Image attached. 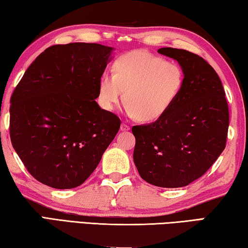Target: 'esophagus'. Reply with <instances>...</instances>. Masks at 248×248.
Instances as JSON below:
<instances>
[{"label": "esophagus", "instance_id": "34e87169", "mask_svg": "<svg viewBox=\"0 0 248 248\" xmlns=\"http://www.w3.org/2000/svg\"><path fill=\"white\" fill-rule=\"evenodd\" d=\"M120 130H121V131H128V130H130V125H128L127 124H124V123H123V124H121Z\"/></svg>", "mask_w": 248, "mask_h": 248}]
</instances>
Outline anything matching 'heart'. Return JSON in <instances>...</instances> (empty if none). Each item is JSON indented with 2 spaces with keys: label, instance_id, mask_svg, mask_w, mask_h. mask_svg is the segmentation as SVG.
<instances>
[{
  "label": "heart",
  "instance_id": "1",
  "mask_svg": "<svg viewBox=\"0 0 248 248\" xmlns=\"http://www.w3.org/2000/svg\"><path fill=\"white\" fill-rule=\"evenodd\" d=\"M184 82L179 64L145 50H133L114 62L112 75L100 77L97 100L103 109L111 111L124 97L128 116L152 123L173 106Z\"/></svg>",
  "mask_w": 248,
  "mask_h": 248
}]
</instances>
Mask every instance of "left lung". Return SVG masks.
Returning <instances> with one entry per match:
<instances>
[{
    "mask_svg": "<svg viewBox=\"0 0 248 248\" xmlns=\"http://www.w3.org/2000/svg\"><path fill=\"white\" fill-rule=\"evenodd\" d=\"M157 52L178 62L184 86L162 118L133 125V161L145 182L178 188L201 177L223 152L229 107L219 75L204 59L184 49Z\"/></svg>",
    "mask_w": 248,
    "mask_h": 248,
    "instance_id": "obj_1",
    "label": "left lung"
}]
</instances>
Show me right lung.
Segmentation results:
<instances>
[{"instance_id":"add662e5","label":"right lung","mask_w":248,"mask_h":248,"mask_svg":"<svg viewBox=\"0 0 248 248\" xmlns=\"http://www.w3.org/2000/svg\"><path fill=\"white\" fill-rule=\"evenodd\" d=\"M112 50L86 43L51 46L15 87L11 141L38 182L57 189L79 186L116 137L120 119L95 102Z\"/></svg>"}]
</instances>
